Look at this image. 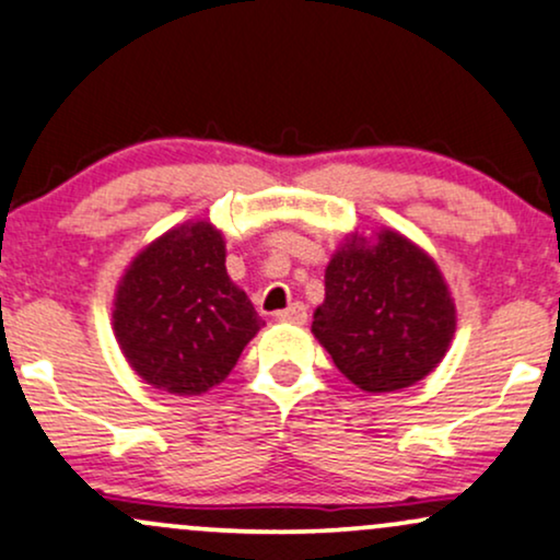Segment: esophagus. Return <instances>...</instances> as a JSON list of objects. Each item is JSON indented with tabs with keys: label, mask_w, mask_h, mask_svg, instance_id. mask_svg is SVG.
<instances>
[{
	"label": "esophagus",
	"mask_w": 560,
	"mask_h": 560,
	"mask_svg": "<svg viewBox=\"0 0 560 560\" xmlns=\"http://www.w3.org/2000/svg\"><path fill=\"white\" fill-rule=\"evenodd\" d=\"M276 320L302 326V323H307V307L302 305V302H294V305H289L287 310H279V313H276Z\"/></svg>",
	"instance_id": "obj_1"
}]
</instances>
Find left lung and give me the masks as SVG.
<instances>
[{"label": "left lung", "mask_w": 560, "mask_h": 560, "mask_svg": "<svg viewBox=\"0 0 560 560\" xmlns=\"http://www.w3.org/2000/svg\"><path fill=\"white\" fill-rule=\"evenodd\" d=\"M454 331L456 307L441 268L404 234H352L334 253L313 334L357 388L415 386L446 357Z\"/></svg>", "instance_id": "1"}]
</instances>
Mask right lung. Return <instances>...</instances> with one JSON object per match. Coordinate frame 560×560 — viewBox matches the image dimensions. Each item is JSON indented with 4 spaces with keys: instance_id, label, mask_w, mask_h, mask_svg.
Here are the masks:
<instances>
[{
    "instance_id": "obj_1",
    "label": "right lung",
    "mask_w": 560,
    "mask_h": 560,
    "mask_svg": "<svg viewBox=\"0 0 560 560\" xmlns=\"http://www.w3.org/2000/svg\"><path fill=\"white\" fill-rule=\"evenodd\" d=\"M226 245L211 221L174 226L135 255L114 294L112 326L148 386L200 396L232 373L266 326L229 279Z\"/></svg>"
}]
</instances>
